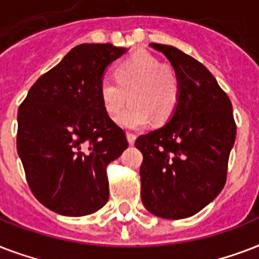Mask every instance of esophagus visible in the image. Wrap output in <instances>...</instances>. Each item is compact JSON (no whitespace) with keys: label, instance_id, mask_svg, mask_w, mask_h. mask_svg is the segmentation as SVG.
I'll return each instance as SVG.
<instances>
[{"label":"esophagus","instance_id":"esophagus-1","mask_svg":"<svg viewBox=\"0 0 259 259\" xmlns=\"http://www.w3.org/2000/svg\"><path fill=\"white\" fill-rule=\"evenodd\" d=\"M127 139H128V143L134 144V143H135L136 136L134 135V134H131V132H127Z\"/></svg>","mask_w":259,"mask_h":259}]
</instances>
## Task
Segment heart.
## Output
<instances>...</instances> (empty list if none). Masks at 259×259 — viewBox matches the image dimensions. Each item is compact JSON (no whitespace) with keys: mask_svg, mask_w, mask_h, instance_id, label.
<instances>
[{"mask_svg":"<svg viewBox=\"0 0 259 259\" xmlns=\"http://www.w3.org/2000/svg\"><path fill=\"white\" fill-rule=\"evenodd\" d=\"M115 77L116 81L102 78L98 92L109 116L119 115L131 101V107L117 117L123 127H143L151 117L163 123L174 115L181 98V82L171 66L139 51L116 67Z\"/></svg>","mask_w":259,"mask_h":259,"instance_id":"b5f03b06","label":"heart"}]
</instances>
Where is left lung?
Instances as JSON below:
<instances>
[{
  "label": "left lung",
  "mask_w": 259,
  "mask_h": 259,
  "mask_svg": "<svg viewBox=\"0 0 259 259\" xmlns=\"http://www.w3.org/2000/svg\"><path fill=\"white\" fill-rule=\"evenodd\" d=\"M150 47L178 74L181 98L169 123L136 139L143 154L140 194L152 215L185 219L223 189L236 124L227 93L205 66L171 46Z\"/></svg>",
  "instance_id": "8db88e82"
}]
</instances>
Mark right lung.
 <instances>
[{"label":"right lung","mask_w":259,"mask_h":259,"mask_svg":"<svg viewBox=\"0 0 259 259\" xmlns=\"http://www.w3.org/2000/svg\"><path fill=\"white\" fill-rule=\"evenodd\" d=\"M127 48L79 44L32 85L17 113V152L32 193L65 216L97 212L109 197L107 166L128 147L102 107L100 82Z\"/></svg>","instance_id":"add662e5"}]
</instances>
